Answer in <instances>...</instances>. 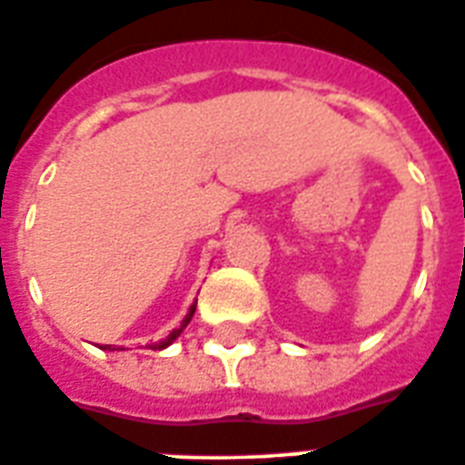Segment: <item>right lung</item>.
I'll return each mask as SVG.
<instances>
[{"label": "right lung", "mask_w": 465, "mask_h": 465, "mask_svg": "<svg viewBox=\"0 0 465 465\" xmlns=\"http://www.w3.org/2000/svg\"><path fill=\"white\" fill-rule=\"evenodd\" d=\"M193 312H196V302H193V305H191V310H189V314H186L184 317V322H182V326H179V329H174L173 333L167 335L165 341H160V342H153V345H148L151 347V350H165L167 345H173L174 341H177L179 338V333H182V331L186 329V326H189V322H191V317H193ZM101 350H115V347H111V345H104L101 347Z\"/></svg>", "instance_id": "1"}]
</instances>
